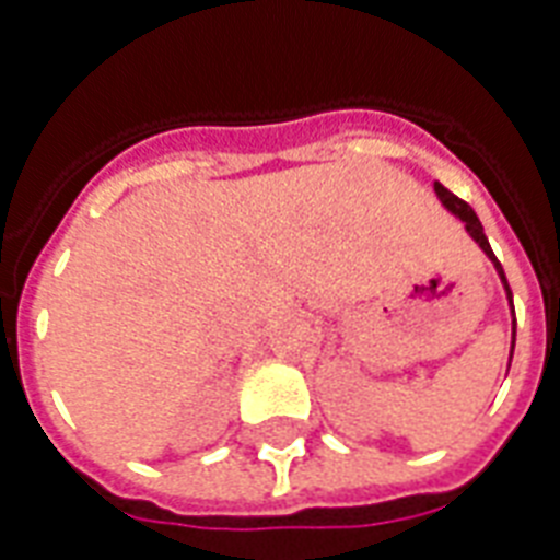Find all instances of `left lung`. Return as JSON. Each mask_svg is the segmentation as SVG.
Segmentation results:
<instances>
[{"label":"left lung","instance_id":"left-lung-1","mask_svg":"<svg viewBox=\"0 0 560 560\" xmlns=\"http://www.w3.org/2000/svg\"><path fill=\"white\" fill-rule=\"evenodd\" d=\"M435 194H439V197H442V202H444V206H447V209L453 211V214H459V218L465 220V226H468L470 237H474V241H477V244L482 246V249H486V255H488V258H491V261H494L497 272H500V279H503L505 290H509V281H505L503 267H500V261H497V255L491 253V244H488L486 232H482V223H479L477 211L470 209V206H468V202H465V200H459V197H456V194L447 191V188H444L442 183H435ZM509 299H512V290H509ZM512 311H514V307H512Z\"/></svg>","mask_w":560,"mask_h":560}]
</instances>
